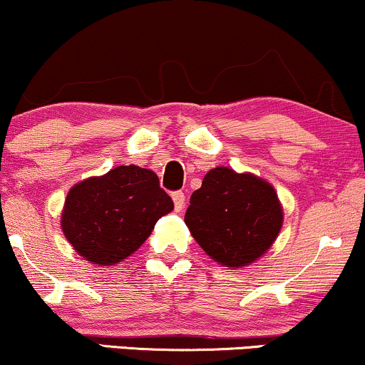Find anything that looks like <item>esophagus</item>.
I'll return each mask as SVG.
<instances>
[{
  "label": "esophagus",
  "instance_id": "34e87169",
  "mask_svg": "<svg viewBox=\"0 0 365 365\" xmlns=\"http://www.w3.org/2000/svg\"><path fill=\"white\" fill-rule=\"evenodd\" d=\"M171 199H173L175 209H177V211H182V209L185 207V195H183V192H173V194H171Z\"/></svg>",
  "mask_w": 365,
  "mask_h": 365
}]
</instances>
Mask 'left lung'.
Listing matches in <instances>:
<instances>
[{
  "instance_id": "obj_1",
  "label": "left lung",
  "mask_w": 365,
  "mask_h": 365,
  "mask_svg": "<svg viewBox=\"0 0 365 365\" xmlns=\"http://www.w3.org/2000/svg\"><path fill=\"white\" fill-rule=\"evenodd\" d=\"M185 225L209 257L221 266L242 267L273 245L283 209L266 180L217 166L192 194Z\"/></svg>"
}]
</instances>
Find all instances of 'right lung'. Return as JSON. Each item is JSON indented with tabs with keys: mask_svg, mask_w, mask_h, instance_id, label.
Listing matches in <instances>:
<instances>
[{
	"mask_svg": "<svg viewBox=\"0 0 365 365\" xmlns=\"http://www.w3.org/2000/svg\"><path fill=\"white\" fill-rule=\"evenodd\" d=\"M170 211L173 200L159 187L154 171L116 166L70 188L61 230L86 261L113 266L135 252Z\"/></svg>",
	"mask_w": 365,
	"mask_h": 365,
	"instance_id": "right-lung-1",
	"label": "right lung"
}]
</instances>
